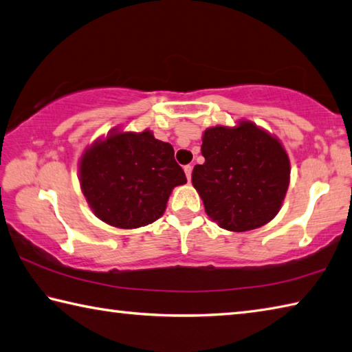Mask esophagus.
Returning <instances> with one entry per match:
<instances>
[{"label":"esophagus","mask_w":352,"mask_h":352,"mask_svg":"<svg viewBox=\"0 0 352 352\" xmlns=\"http://www.w3.org/2000/svg\"><path fill=\"white\" fill-rule=\"evenodd\" d=\"M183 169H184V174H186V178L190 182V175H192V166L188 164V166H184Z\"/></svg>","instance_id":"34e87169"}]
</instances>
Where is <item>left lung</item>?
<instances>
[{
  "mask_svg": "<svg viewBox=\"0 0 352 352\" xmlns=\"http://www.w3.org/2000/svg\"><path fill=\"white\" fill-rule=\"evenodd\" d=\"M203 164H195L192 184L204 210L232 232L265 226L283 206L291 162L282 142L251 120L212 126L201 137Z\"/></svg>",
  "mask_w": 352,
  "mask_h": 352,
  "instance_id": "8db88e82",
  "label": "left lung"
}]
</instances>
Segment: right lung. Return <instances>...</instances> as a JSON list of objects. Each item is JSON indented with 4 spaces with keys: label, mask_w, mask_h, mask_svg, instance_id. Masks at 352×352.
<instances>
[{
    "label": "right lung",
    "mask_w": 352,
    "mask_h": 352,
    "mask_svg": "<svg viewBox=\"0 0 352 352\" xmlns=\"http://www.w3.org/2000/svg\"><path fill=\"white\" fill-rule=\"evenodd\" d=\"M82 195L95 217L120 229L151 225L164 214L172 189L186 183L172 144L154 132L117 126L95 140L78 160Z\"/></svg>",
    "instance_id": "add662e5"
}]
</instances>
